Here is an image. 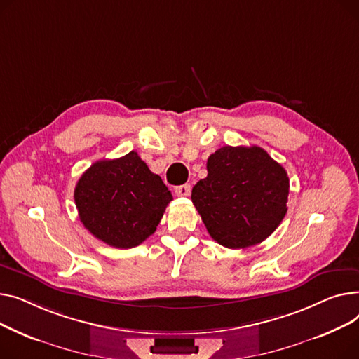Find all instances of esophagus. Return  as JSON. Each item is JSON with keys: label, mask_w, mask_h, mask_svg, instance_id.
<instances>
[{"label": "esophagus", "mask_w": 359, "mask_h": 359, "mask_svg": "<svg viewBox=\"0 0 359 359\" xmlns=\"http://www.w3.org/2000/svg\"><path fill=\"white\" fill-rule=\"evenodd\" d=\"M189 193H191V185L189 184H182V185L175 187V194L178 197H188Z\"/></svg>", "instance_id": "34e87169"}]
</instances>
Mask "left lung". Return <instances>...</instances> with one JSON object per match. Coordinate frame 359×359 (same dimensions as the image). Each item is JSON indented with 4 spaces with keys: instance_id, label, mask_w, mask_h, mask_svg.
<instances>
[{
    "instance_id": "8db88e82",
    "label": "left lung",
    "mask_w": 359,
    "mask_h": 359,
    "mask_svg": "<svg viewBox=\"0 0 359 359\" xmlns=\"http://www.w3.org/2000/svg\"><path fill=\"white\" fill-rule=\"evenodd\" d=\"M191 193L208 235L230 249L265 241L287 213L290 180L259 146H223Z\"/></svg>"
}]
</instances>
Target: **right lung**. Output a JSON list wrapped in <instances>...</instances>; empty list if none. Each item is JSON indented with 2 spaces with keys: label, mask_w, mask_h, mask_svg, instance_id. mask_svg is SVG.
<instances>
[{
  "label": "right lung",
  "mask_w": 359,
  "mask_h": 359,
  "mask_svg": "<svg viewBox=\"0 0 359 359\" xmlns=\"http://www.w3.org/2000/svg\"><path fill=\"white\" fill-rule=\"evenodd\" d=\"M79 220L114 248L129 249L155 233L172 194L137 152L93 163L74 193Z\"/></svg>",
  "instance_id": "add662e5"
}]
</instances>
